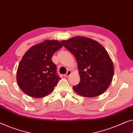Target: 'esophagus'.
<instances>
[{"instance_id": "34e87169", "label": "esophagus", "mask_w": 133, "mask_h": 133, "mask_svg": "<svg viewBox=\"0 0 133 133\" xmlns=\"http://www.w3.org/2000/svg\"><path fill=\"white\" fill-rule=\"evenodd\" d=\"M71 74V71L70 70H68V71H67V72L66 73V74L63 75V76H64L65 77H68Z\"/></svg>"}]
</instances>
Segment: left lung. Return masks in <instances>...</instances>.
<instances>
[{
    "mask_svg": "<svg viewBox=\"0 0 133 133\" xmlns=\"http://www.w3.org/2000/svg\"><path fill=\"white\" fill-rule=\"evenodd\" d=\"M76 57L80 81L72 89L84 97L101 95L110 85L114 65L105 48L98 42L77 36L61 41Z\"/></svg>",
    "mask_w": 133,
    "mask_h": 133,
    "instance_id": "1",
    "label": "left lung"
}]
</instances>
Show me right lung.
<instances>
[{"label":"right lung","mask_w":133,"mask_h":133,"mask_svg":"<svg viewBox=\"0 0 133 133\" xmlns=\"http://www.w3.org/2000/svg\"><path fill=\"white\" fill-rule=\"evenodd\" d=\"M62 47L57 40L48 39L35 44L25 53L17 71V83L24 94L43 98L53 91L61 78L56 74V65L51 57Z\"/></svg>","instance_id":"right-lung-1"}]
</instances>
